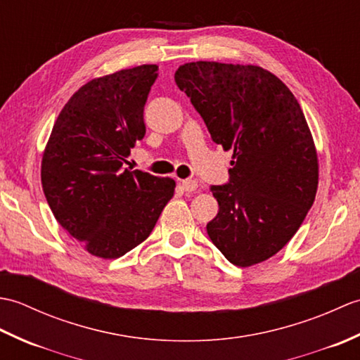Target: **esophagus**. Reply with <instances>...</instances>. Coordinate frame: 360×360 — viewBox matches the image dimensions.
I'll return each mask as SVG.
<instances>
[{
	"mask_svg": "<svg viewBox=\"0 0 360 360\" xmlns=\"http://www.w3.org/2000/svg\"><path fill=\"white\" fill-rule=\"evenodd\" d=\"M181 186L186 190V192H195V190L198 188V182L193 179H182Z\"/></svg>",
	"mask_w": 360,
	"mask_h": 360,
	"instance_id": "1",
	"label": "esophagus"
}]
</instances>
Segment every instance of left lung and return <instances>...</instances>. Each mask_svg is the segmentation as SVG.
I'll return each instance as SVG.
<instances>
[{
    "instance_id": "left-lung-1",
    "label": "left lung",
    "mask_w": 360,
    "mask_h": 360,
    "mask_svg": "<svg viewBox=\"0 0 360 360\" xmlns=\"http://www.w3.org/2000/svg\"><path fill=\"white\" fill-rule=\"evenodd\" d=\"M174 82L213 142L233 151L231 182L210 188L219 205L210 240L235 266L262 263L286 246L316 200L317 150L300 103L255 65L192 62Z\"/></svg>"
}]
</instances>
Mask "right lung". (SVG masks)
<instances>
[{
  "mask_svg": "<svg viewBox=\"0 0 360 360\" xmlns=\"http://www.w3.org/2000/svg\"><path fill=\"white\" fill-rule=\"evenodd\" d=\"M156 65L85 83L60 111L41 159L53 217L91 255L114 259L150 236L176 182L124 168L145 136L143 106Z\"/></svg>",
  "mask_w": 360,
  "mask_h": 360,
  "instance_id": "add662e5",
  "label": "right lung"
}]
</instances>
